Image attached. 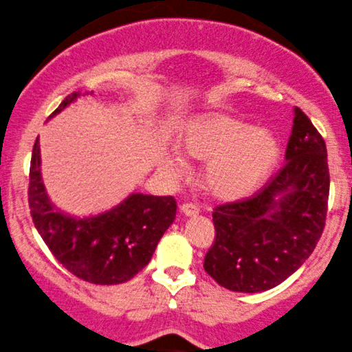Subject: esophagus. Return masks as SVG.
<instances>
[{"mask_svg": "<svg viewBox=\"0 0 352 352\" xmlns=\"http://www.w3.org/2000/svg\"><path fill=\"white\" fill-rule=\"evenodd\" d=\"M179 210H181V214H183L184 217H194V216H197V214H199V209H197V206L188 204V202L181 204Z\"/></svg>", "mask_w": 352, "mask_h": 352, "instance_id": "1", "label": "esophagus"}]
</instances>
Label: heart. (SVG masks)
<instances>
[{"label": "heart", "mask_w": 352, "mask_h": 352, "mask_svg": "<svg viewBox=\"0 0 352 352\" xmlns=\"http://www.w3.org/2000/svg\"><path fill=\"white\" fill-rule=\"evenodd\" d=\"M186 158L206 163L204 186L219 201H239L258 188L278 161L280 146L268 130L222 113L191 120L179 136ZM163 166L171 173L186 169L177 151L169 153Z\"/></svg>", "instance_id": "heart-1"}]
</instances>
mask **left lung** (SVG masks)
Wrapping results in <instances>:
<instances>
[{"label":"left lung","instance_id":"obj_1","mask_svg":"<svg viewBox=\"0 0 352 352\" xmlns=\"http://www.w3.org/2000/svg\"><path fill=\"white\" fill-rule=\"evenodd\" d=\"M285 161L257 196L214 210L216 241L206 254L204 270L227 290L260 293L285 282L323 234L328 155L323 136L300 109Z\"/></svg>","mask_w":352,"mask_h":352}]
</instances>
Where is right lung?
<instances>
[{"label":"right lung","mask_w":352,"mask_h":352,"mask_svg":"<svg viewBox=\"0 0 352 352\" xmlns=\"http://www.w3.org/2000/svg\"><path fill=\"white\" fill-rule=\"evenodd\" d=\"M80 95L65 97L51 118ZM28 196L32 222L54 257L70 274L95 285H118L133 278L148 265L176 217L175 197L142 192L130 194L115 208L94 216L64 212L51 201L43 183L39 136L32 148Z\"/></svg>","instance_id":"obj_1"}]
</instances>
